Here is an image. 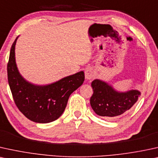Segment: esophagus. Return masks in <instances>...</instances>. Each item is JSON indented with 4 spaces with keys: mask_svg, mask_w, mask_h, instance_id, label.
<instances>
[{
    "mask_svg": "<svg viewBox=\"0 0 158 158\" xmlns=\"http://www.w3.org/2000/svg\"><path fill=\"white\" fill-rule=\"evenodd\" d=\"M85 79H87V80H90V79H92L94 77V73L93 70L89 69V68L86 69L85 71Z\"/></svg>",
    "mask_w": 158,
    "mask_h": 158,
    "instance_id": "1",
    "label": "esophagus"
}]
</instances>
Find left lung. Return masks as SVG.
<instances>
[{
  "mask_svg": "<svg viewBox=\"0 0 158 158\" xmlns=\"http://www.w3.org/2000/svg\"><path fill=\"white\" fill-rule=\"evenodd\" d=\"M91 86L94 91L90 98L92 109L104 119L114 118L128 111L141 95L138 89L117 91L109 83L98 79L92 81Z\"/></svg>",
  "mask_w": 158,
  "mask_h": 158,
  "instance_id": "obj_1",
  "label": "left lung"
}]
</instances>
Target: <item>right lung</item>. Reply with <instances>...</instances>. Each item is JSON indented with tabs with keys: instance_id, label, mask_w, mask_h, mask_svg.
I'll list each match as a JSON object with an SVG mask.
<instances>
[{
	"instance_id": "1",
	"label": "right lung",
	"mask_w": 158,
	"mask_h": 158,
	"mask_svg": "<svg viewBox=\"0 0 158 158\" xmlns=\"http://www.w3.org/2000/svg\"><path fill=\"white\" fill-rule=\"evenodd\" d=\"M14 41L7 65L8 81L14 101L19 111L30 120L49 123L58 119L66 107L71 94L85 81L84 71L68 76L46 85L29 82L20 74L15 59Z\"/></svg>"
}]
</instances>
